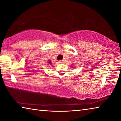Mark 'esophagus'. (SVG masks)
<instances>
[{
  "label": "esophagus",
  "instance_id": "1",
  "mask_svg": "<svg viewBox=\"0 0 121 121\" xmlns=\"http://www.w3.org/2000/svg\"><path fill=\"white\" fill-rule=\"evenodd\" d=\"M59 62L60 63H63V60H59Z\"/></svg>",
  "mask_w": 121,
  "mask_h": 121
}]
</instances>
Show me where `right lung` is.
Returning a JSON list of instances; mask_svg holds the SVG:
<instances>
[{
	"label": "right lung",
	"instance_id": "obj_1",
	"mask_svg": "<svg viewBox=\"0 0 121 121\" xmlns=\"http://www.w3.org/2000/svg\"><path fill=\"white\" fill-rule=\"evenodd\" d=\"M48 63H50V64H51V61H50V60H49V62H48Z\"/></svg>",
	"mask_w": 121,
	"mask_h": 121
}]
</instances>
